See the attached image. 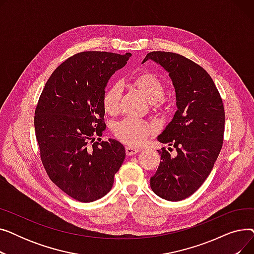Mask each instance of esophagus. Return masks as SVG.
Returning a JSON list of instances; mask_svg holds the SVG:
<instances>
[{"label":"esophagus","instance_id":"34e87169","mask_svg":"<svg viewBox=\"0 0 254 254\" xmlns=\"http://www.w3.org/2000/svg\"><path fill=\"white\" fill-rule=\"evenodd\" d=\"M139 152V149L136 147H131V146H127L126 147V153L127 155H135Z\"/></svg>","mask_w":254,"mask_h":254}]
</instances>
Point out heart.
<instances>
[{"label":"heart","mask_w":254,"mask_h":254,"mask_svg":"<svg viewBox=\"0 0 254 254\" xmlns=\"http://www.w3.org/2000/svg\"><path fill=\"white\" fill-rule=\"evenodd\" d=\"M142 95L150 103L162 102L165 96V85L157 76L150 72H143L134 77L131 81ZM123 86L119 82L111 84L106 89L102 104L104 110L109 114H114L118 111L119 101L122 97ZM114 136L122 142L139 146L143 144L151 134L153 127L142 120L134 118H126L113 126Z\"/></svg>","instance_id":"obj_1"}]
</instances>
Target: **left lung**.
I'll use <instances>...</instances> for the list:
<instances>
[{"label": "left lung", "mask_w": 254, "mask_h": 254, "mask_svg": "<svg viewBox=\"0 0 254 254\" xmlns=\"http://www.w3.org/2000/svg\"><path fill=\"white\" fill-rule=\"evenodd\" d=\"M148 60L169 73L177 106L157 137L177 152L173 156L165 147L158 151L162 162L150 186L158 196L177 202L196 191L211 173L222 147L224 108L214 82L201 65L174 52H149L142 64Z\"/></svg>", "instance_id": "8db88e82"}]
</instances>
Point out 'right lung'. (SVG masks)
<instances>
[{
	"instance_id": "right-lung-1",
	"label": "right lung",
	"mask_w": 254,
	"mask_h": 254,
	"mask_svg": "<svg viewBox=\"0 0 254 254\" xmlns=\"http://www.w3.org/2000/svg\"><path fill=\"white\" fill-rule=\"evenodd\" d=\"M130 57L128 52L77 53L51 74L36 107V138L47 175L79 202L108 193L126 158L122 143L96 138L106 128L105 87Z\"/></svg>"
}]
</instances>
